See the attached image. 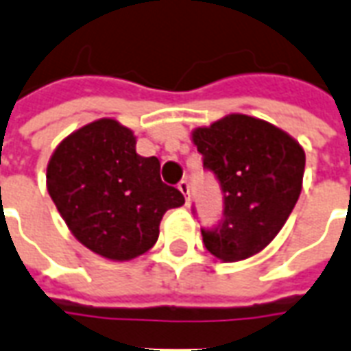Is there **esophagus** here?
<instances>
[{
	"instance_id": "34e87169",
	"label": "esophagus",
	"mask_w": 351,
	"mask_h": 351,
	"mask_svg": "<svg viewBox=\"0 0 351 351\" xmlns=\"http://www.w3.org/2000/svg\"><path fill=\"white\" fill-rule=\"evenodd\" d=\"M178 190H180V193L186 199V203H190V184H188V180H180L178 182Z\"/></svg>"
}]
</instances>
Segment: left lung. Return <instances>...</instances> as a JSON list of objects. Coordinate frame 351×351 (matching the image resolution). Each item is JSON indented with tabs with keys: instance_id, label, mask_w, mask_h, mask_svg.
<instances>
[{
	"instance_id": "8db88e82",
	"label": "left lung",
	"mask_w": 351,
	"mask_h": 351,
	"mask_svg": "<svg viewBox=\"0 0 351 351\" xmlns=\"http://www.w3.org/2000/svg\"><path fill=\"white\" fill-rule=\"evenodd\" d=\"M223 191V220L201 229L205 248L226 263L256 256L289 218L302 190L304 150L289 133L248 114H228L191 131Z\"/></svg>"
}]
</instances>
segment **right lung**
<instances>
[{
	"mask_svg": "<svg viewBox=\"0 0 351 351\" xmlns=\"http://www.w3.org/2000/svg\"><path fill=\"white\" fill-rule=\"evenodd\" d=\"M137 137L114 118L73 131L47 165V190L73 237L112 261H130L152 248L180 191L161 182L160 160L135 150Z\"/></svg>",
	"mask_w": 351,
	"mask_h": 351,
	"instance_id": "right-lung-1",
	"label": "right lung"
}]
</instances>
